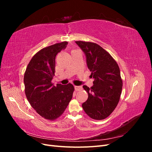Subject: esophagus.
Segmentation results:
<instances>
[{
	"mask_svg": "<svg viewBox=\"0 0 152 152\" xmlns=\"http://www.w3.org/2000/svg\"><path fill=\"white\" fill-rule=\"evenodd\" d=\"M82 89V86H75V91H81Z\"/></svg>",
	"mask_w": 152,
	"mask_h": 152,
	"instance_id": "esophagus-1",
	"label": "esophagus"
}]
</instances>
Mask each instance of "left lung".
I'll return each instance as SVG.
<instances>
[{"label": "left lung", "instance_id": "1", "mask_svg": "<svg viewBox=\"0 0 152 152\" xmlns=\"http://www.w3.org/2000/svg\"><path fill=\"white\" fill-rule=\"evenodd\" d=\"M86 56L87 65L94 78L91 88L84 86L88 98L82 107L86 113L94 120H103L115 109L122 89L120 69L116 61L98 44L76 41Z\"/></svg>", "mask_w": 152, "mask_h": 152}]
</instances>
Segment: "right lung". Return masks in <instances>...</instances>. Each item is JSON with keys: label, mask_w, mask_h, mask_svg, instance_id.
<instances>
[{"label": "right lung", "mask_w": 152, "mask_h": 152, "mask_svg": "<svg viewBox=\"0 0 152 152\" xmlns=\"http://www.w3.org/2000/svg\"><path fill=\"white\" fill-rule=\"evenodd\" d=\"M68 42L40 49L32 57L24 75L25 92L31 107L41 117L54 121L65 112L72 98L74 87L57 84L52 79L55 73V58Z\"/></svg>", "instance_id": "1"}]
</instances>
